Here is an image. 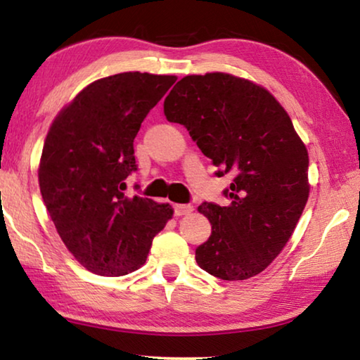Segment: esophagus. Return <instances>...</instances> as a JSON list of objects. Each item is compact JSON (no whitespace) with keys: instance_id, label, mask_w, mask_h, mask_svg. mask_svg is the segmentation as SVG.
<instances>
[{"instance_id":"1","label":"esophagus","mask_w":360,"mask_h":360,"mask_svg":"<svg viewBox=\"0 0 360 360\" xmlns=\"http://www.w3.org/2000/svg\"><path fill=\"white\" fill-rule=\"evenodd\" d=\"M173 210H174V215L176 217L189 215L191 212L194 210V205H191V204H174L173 205Z\"/></svg>"}]
</instances>
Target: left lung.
I'll return each instance as SVG.
<instances>
[{
  "label": "left lung",
  "instance_id": "1",
  "mask_svg": "<svg viewBox=\"0 0 360 360\" xmlns=\"http://www.w3.org/2000/svg\"><path fill=\"white\" fill-rule=\"evenodd\" d=\"M169 122L184 125L215 176L231 173L230 204L204 202L209 240L195 261L221 281H245L266 269L287 245L308 200V153L274 96L226 73L182 78L165 99Z\"/></svg>",
  "mask_w": 360,
  "mask_h": 360
}]
</instances>
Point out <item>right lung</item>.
<instances>
[{
  "mask_svg": "<svg viewBox=\"0 0 360 360\" xmlns=\"http://www.w3.org/2000/svg\"><path fill=\"white\" fill-rule=\"evenodd\" d=\"M176 77L140 72L101 78L68 104L45 139L39 166L44 204L68 251L99 276L145 264L169 204L125 194L134 140Z\"/></svg>",
  "mask_w": 360,
  "mask_h": 360,
  "instance_id": "obj_1",
  "label": "right lung"
}]
</instances>
